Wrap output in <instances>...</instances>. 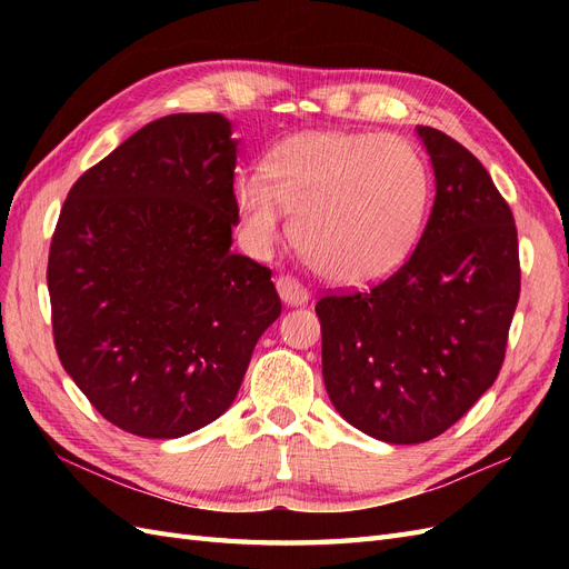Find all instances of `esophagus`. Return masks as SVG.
Masks as SVG:
<instances>
[{"mask_svg": "<svg viewBox=\"0 0 569 569\" xmlns=\"http://www.w3.org/2000/svg\"><path fill=\"white\" fill-rule=\"evenodd\" d=\"M278 295L289 306H301L308 301V289L297 278H291V274H280Z\"/></svg>", "mask_w": 569, "mask_h": 569, "instance_id": "1", "label": "esophagus"}]
</instances>
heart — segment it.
I'll return each instance as SVG.
<instances>
[{"label": "heart", "instance_id": "b5f03b06", "mask_svg": "<svg viewBox=\"0 0 569 569\" xmlns=\"http://www.w3.org/2000/svg\"><path fill=\"white\" fill-rule=\"evenodd\" d=\"M429 187L427 161L406 137L313 130L274 144L266 176L239 178L237 201L256 249L278 242L284 206L308 263L332 282L366 284L410 253Z\"/></svg>", "mask_w": 569, "mask_h": 569}]
</instances>
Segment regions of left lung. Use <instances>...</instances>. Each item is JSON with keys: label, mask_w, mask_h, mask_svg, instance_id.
I'll list each match as a JSON object with an SVG mask.
<instances>
[{"label": "left lung", "mask_w": 569, "mask_h": 569, "mask_svg": "<svg viewBox=\"0 0 569 569\" xmlns=\"http://www.w3.org/2000/svg\"><path fill=\"white\" fill-rule=\"evenodd\" d=\"M437 194L408 261L368 291L316 303L322 380L339 416L389 443L456 425L501 372L520 299L518 228L487 168L418 126Z\"/></svg>", "instance_id": "8db88e82"}]
</instances>
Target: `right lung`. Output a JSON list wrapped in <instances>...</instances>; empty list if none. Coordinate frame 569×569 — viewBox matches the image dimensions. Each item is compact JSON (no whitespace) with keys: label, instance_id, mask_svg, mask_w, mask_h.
I'll use <instances>...</instances> for the list:
<instances>
[{"label":"right lung","instance_id":"right-lung-1","mask_svg":"<svg viewBox=\"0 0 569 569\" xmlns=\"http://www.w3.org/2000/svg\"><path fill=\"white\" fill-rule=\"evenodd\" d=\"M220 113L137 130L76 180L47 287L63 370L123 432L178 439L230 408L282 301L230 251L237 142Z\"/></svg>","mask_w":569,"mask_h":569}]
</instances>
